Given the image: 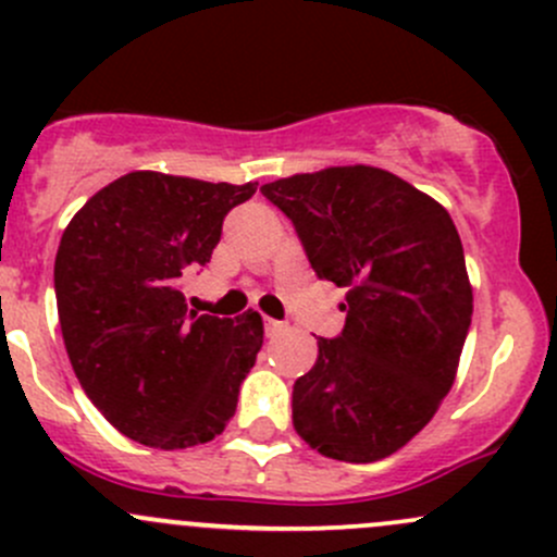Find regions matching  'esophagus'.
I'll return each instance as SVG.
<instances>
[{"label":"esophagus","mask_w":557,"mask_h":557,"mask_svg":"<svg viewBox=\"0 0 557 557\" xmlns=\"http://www.w3.org/2000/svg\"><path fill=\"white\" fill-rule=\"evenodd\" d=\"M285 323H280V320H272V318H263V331H267V336H277L280 331H285Z\"/></svg>","instance_id":"esophagus-1"}]
</instances>
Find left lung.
I'll use <instances>...</instances> for the list:
<instances>
[{"mask_svg": "<svg viewBox=\"0 0 557 557\" xmlns=\"http://www.w3.org/2000/svg\"><path fill=\"white\" fill-rule=\"evenodd\" d=\"M318 277L347 288L338 338L294 384V426L338 461H379L419 435L454 386L472 320L448 210L395 173L325 168L261 186Z\"/></svg>", "mask_w": 557, "mask_h": 557, "instance_id": "1", "label": "left lung"}]
</instances>
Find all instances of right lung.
<instances>
[{
	"instance_id": "right-lung-1",
	"label": "right lung",
	"mask_w": 557,
	"mask_h": 557,
	"mask_svg": "<svg viewBox=\"0 0 557 557\" xmlns=\"http://www.w3.org/2000/svg\"><path fill=\"white\" fill-rule=\"evenodd\" d=\"M256 186L133 171L96 191L63 232V344L85 395L131 441L200 446L237 411L263 344L261 314L189 312L181 285L210 261L224 215Z\"/></svg>"
}]
</instances>
